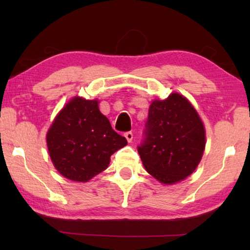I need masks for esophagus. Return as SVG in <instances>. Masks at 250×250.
I'll return each mask as SVG.
<instances>
[{
    "label": "esophagus",
    "mask_w": 250,
    "mask_h": 250,
    "mask_svg": "<svg viewBox=\"0 0 250 250\" xmlns=\"http://www.w3.org/2000/svg\"><path fill=\"white\" fill-rule=\"evenodd\" d=\"M125 137L126 140H128V142H132L133 140V133L131 132V131H129V132H125Z\"/></svg>",
    "instance_id": "obj_1"
}]
</instances>
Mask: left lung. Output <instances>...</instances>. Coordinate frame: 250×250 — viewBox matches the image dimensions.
I'll return each instance as SVG.
<instances>
[{
	"label": "left lung",
	"mask_w": 250,
	"mask_h": 250,
	"mask_svg": "<svg viewBox=\"0 0 250 250\" xmlns=\"http://www.w3.org/2000/svg\"><path fill=\"white\" fill-rule=\"evenodd\" d=\"M204 149V125L188 99L171 94L151 104L138 152L152 176L164 184L184 180L198 166Z\"/></svg>",
	"instance_id": "left-lung-1"
}]
</instances>
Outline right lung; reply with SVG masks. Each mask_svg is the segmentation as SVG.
I'll use <instances>...</instances> for the list:
<instances>
[{"instance_id":"1","label":"right lung","mask_w":250,"mask_h":250,"mask_svg":"<svg viewBox=\"0 0 250 250\" xmlns=\"http://www.w3.org/2000/svg\"><path fill=\"white\" fill-rule=\"evenodd\" d=\"M46 140L54 167L66 179L78 182L104 171L110 156L128 143L99 111L98 101L79 97L58 113Z\"/></svg>"}]
</instances>
